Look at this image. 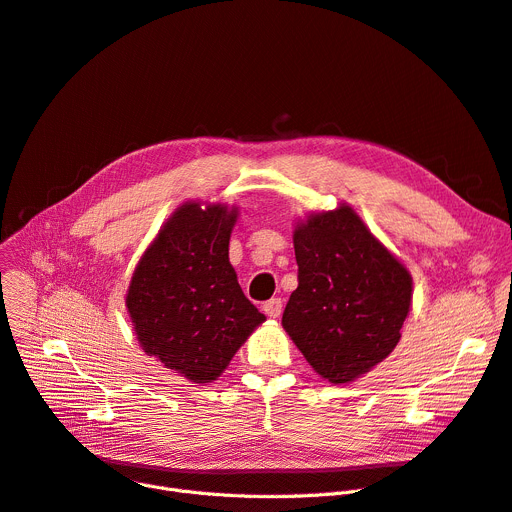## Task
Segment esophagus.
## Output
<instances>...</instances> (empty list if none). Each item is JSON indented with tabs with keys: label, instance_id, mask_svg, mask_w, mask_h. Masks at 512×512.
Returning a JSON list of instances; mask_svg holds the SVG:
<instances>
[{
	"label": "esophagus",
	"instance_id": "esophagus-1",
	"mask_svg": "<svg viewBox=\"0 0 512 512\" xmlns=\"http://www.w3.org/2000/svg\"><path fill=\"white\" fill-rule=\"evenodd\" d=\"M263 311L267 317H278L282 313V299H270L263 303Z\"/></svg>",
	"mask_w": 512,
	"mask_h": 512
}]
</instances>
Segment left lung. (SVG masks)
Wrapping results in <instances>:
<instances>
[{"mask_svg": "<svg viewBox=\"0 0 512 512\" xmlns=\"http://www.w3.org/2000/svg\"><path fill=\"white\" fill-rule=\"evenodd\" d=\"M294 255L299 286L282 326L321 378L353 382L398 344L411 276L348 205L297 226Z\"/></svg>", "mask_w": 512, "mask_h": 512, "instance_id": "1", "label": "left lung"}]
</instances>
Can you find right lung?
<instances>
[{"label": "right lung", "mask_w": 512, "mask_h": 512, "mask_svg": "<svg viewBox=\"0 0 512 512\" xmlns=\"http://www.w3.org/2000/svg\"><path fill=\"white\" fill-rule=\"evenodd\" d=\"M236 209L182 205L134 270L126 307L149 357L195 384L226 369L265 321L228 259Z\"/></svg>", "instance_id": "obj_1"}]
</instances>
